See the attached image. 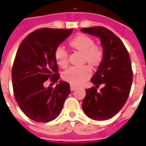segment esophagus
Segmentation results:
<instances>
[{"label":"esophagus","instance_id":"obj_1","mask_svg":"<svg viewBox=\"0 0 146 146\" xmlns=\"http://www.w3.org/2000/svg\"><path fill=\"white\" fill-rule=\"evenodd\" d=\"M77 87H76V86H73V85H70V91H72V92H73V91H74L75 90H76V89Z\"/></svg>","mask_w":146,"mask_h":146}]
</instances>
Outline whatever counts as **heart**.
I'll return each instance as SVG.
<instances>
[{"label": "heart", "instance_id": "heart-1", "mask_svg": "<svg viewBox=\"0 0 146 146\" xmlns=\"http://www.w3.org/2000/svg\"><path fill=\"white\" fill-rule=\"evenodd\" d=\"M68 46L74 51L82 54V63H88L91 67L99 66L104 58V51L101 47L95 45L92 37L84 34H78L69 40ZM54 59L59 67L66 68L68 64V54L62 48L54 51ZM91 76L90 68L88 66L82 68H70L63 73V79L71 85L79 86Z\"/></svg>", "mask_w": 146, "mask_h": 146}]
</instances>
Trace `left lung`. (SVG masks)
<instances>
[{
	"label": "left lung",
	"instance_id": "obj_1",
	"mask_svg": "<svg viewBox=\"0 0 146 146\" xmlns=\"http://www.w3.org/2000/svg\"><path fill=\"white\" fill-rule=\"evenodd\" d=\"M81 31L98 38L104 51L103 60L90 79L95 87L87 89L82 109L93 120H108L123 108L129 96L133 79L130 57L123 42L106 28H84ZM101 84L103 87L97 92Z\"/></svg>",
	"mask_w": 146,
	"mask_h": 146
}]
</instances>
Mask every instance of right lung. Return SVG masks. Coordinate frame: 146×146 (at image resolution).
<instances>
[{"mask_svg":"<svg viewBox=\"0 0 146 146\" xmlns=\"http://www.w3.org/2000/svg\"><path fill=\"white\" fill-rule=\"evenodd\" d=\"M72 31L37 29L28 35L18 48L12 71L14 95L20 110L36 122L56 118L70 93L68 82L59 81L54 89L44 87V82L49 78L54 82L59 80L54 51Z\"/></svg>","mask_w":146,"mask_h":146,"instance_id":"right-lung-1","label":"right lung"}]
</instances>
